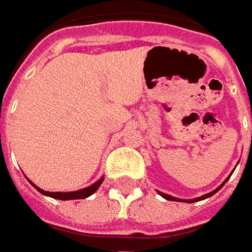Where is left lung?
Wrapping results in <instances>:
<instances>
[{"instance_id": "1", "label": "left lung", "mask_w": 252, "mask_h": 252, "mask_svg": "<svg viewBox=\"0 0 252 252\" xmlns=\"http://www.w3.org/2000/svg\"><path fill=\"white\" fill-rule=\"evenodd\" d=\"M228 181V178L220 185V187H218V188L215 189V190H212V192H209V193H206V195H202V196H199V198H193V199H178V198H175V196H171V195H167V193H162V192H160V190H157L158 193H160L161 196L164 199H167V200H177V202H185V203H192V202H199V200H203V199H206V198H210V196H213L218 190H220L221 189V187L226 184Z\"/></svg>"}]
</instances>
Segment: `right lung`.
<instances>
[{"label": "right lung", "instance_id": "add662e5", "mask_svg": "<svg viewBox=\"0 0 252 252\" xmlns=\"http://www.w3.org/2000/svg\"><path fill=\"white\" fill-rule=\"evenodd\" d=\"M28 181H29V179H28ZM102 181H103V177H101L96 182H94L90 187L78 189V190H73V192H47V190H43V189H40L39 187H36L32 181H29V182H31L42 195H46V196H50V198L54 199H60V200H73V199H85L88 198V196H91L92 193L101 187Z\"/></svg>", "mask_w": 252, "mask_h": 252}]
</instances>
